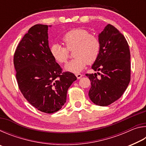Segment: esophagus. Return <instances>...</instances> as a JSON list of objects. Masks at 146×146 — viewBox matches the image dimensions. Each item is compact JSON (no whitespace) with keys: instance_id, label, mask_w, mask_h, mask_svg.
I'll use <instances>...</instances> for the list:
<instances>
[{"instance_id":"esophagus-1","label":"esophagus","mask_w":146,"mask_h":146,"mask_svg":"<svg viewBox=\"0 0 146 146\" xmlns=\"http://www.w3.org/2000/svg\"><path fill=\"white\" fill-rule=\"evenodd\" d=\"M75 75L76 76V78H77L78 79L81 78L82 77V76H83V75H82V74H80V73H76Z\"/></svg>"}]
</instances>
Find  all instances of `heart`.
<instances>
[{
	"label": "heart",
	"instance_id": "heart-1",
	"mask_svg": "<svg viewBox=\"0 0 146 146\" xmlns=\"http://www.w3.org/2000/svg\"><path fill=\"white\" fill-rule=\"evenodd\" d=\"M64 46L58 44L51 46L49 51L54 60L59 64L68 61L70 53L73 51L75 58L65 66L66 70L74 73L82 71L85 66L97 60L100 55L101 44L97 36L90 34L88 30L75 28L68 31L62 36Z\"/></svg>",
	"mask_w": 146,
	"mask_h": 146
}]
</instances>
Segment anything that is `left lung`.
<instances>
[{
    "label": "left lung",
    "instance_id": "1",
    "mask_svg": "<svg viewBox=\"0 0 146 146\" xmlns=\"http://www.w3.org/2000/svg\"><path fill=\"white\" fill-rule=\"evenodd\" d=\"M101 49L91 68L97 73H87L91 87L89 97L96 105L107 106L121 97L131 80L130 51L124 36L111 24L98 35Z\"/></svg>",
    "mask_w": 146,
    "mask_h": 146
}]
</instances>
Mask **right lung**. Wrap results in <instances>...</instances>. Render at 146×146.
Segmentation results:
<instances>
[{"label": "right lung", "mask_w": 146, "mask_h": 146, "mask_svg": "<svg viewBox=\"0 0 146 146\" xmlns=\"http://www.w3.org/2000/svg\"><path fill=\"white\" fill-rule=\"evenodd\" d=\"M48 30V25L32 26L17 47L13 64L24 98L40 111L53 113L66 103L68 88L76 77L62 72L51 55Z\"/></svg>", "instance_id": "right-lung-1"}]
</instances>
